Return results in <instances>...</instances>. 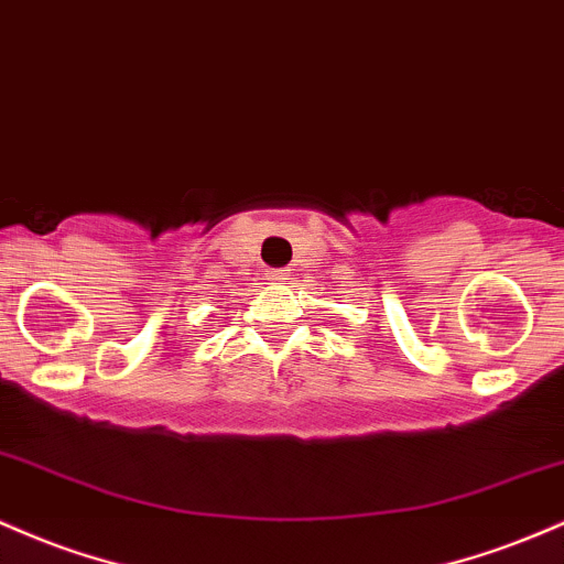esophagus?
<instances>
[{
  "instance_id": "esophagus-1",
  "label": "esophagus",
  "mask_w": 564,
  "mask_h": 564,
  "mask_svg": "<svg viewBox=\"0 0 564 564\" xmlns=\"http://www.w3.org/2000/svg\"><path fill=\"white\" fill-rule=\"evenodd\" d=\"M268 281H289V270H270Z\"/></svg>"
}]
</instances>
